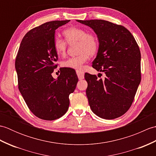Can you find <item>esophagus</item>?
Returning <instances> with one entry per match:
<instances>
[{"label": "esophagus", "mask_w": 156, "mask_h": 156, "mask_svg": "<svg viewBox=\"0 0 156 156\" xmlns=\"http://www.w3.org/2000/svg\"><path fill=\"white\" fill-rule=\"evenodd\" d=\"M76 74H77L79 80H82L84 78V73L81 70H76Z\"/></svg>", "instance_id": "1"}]
</instances>
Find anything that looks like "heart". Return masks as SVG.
Segmentation results:
<instances>
[{
  "instance_id": "obj_1",
  "label": "heart",
  "mask_w": 156,
  "mask_h": 156,
  "mask_svg": "<svg viewBox=\"0 0 156 156\" xmlns=\"http://www.w3.org/2000/svg\"><path fill=\"white\" fill-rule=\"evenodd\" d=\"M65 41L59 38H55L54 48L56 54L64 56L67 49V43L72 44L77 42L78 53L80 54L75 57H72L62 62L63 67L82 69V66L87 62L89 55H93L98 50V42L97 37L92 34L87 33L85 29L80 27H70L63 32Z\"/></svg>"
}]
</instances>
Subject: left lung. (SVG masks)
<instances>
[{
	"mask_svg": "<svg viewBox=\"0 0 156 156\" xmlns=\"http://www.w3.org/2000/svg\"><path fill=\"white\" fill-rule=\"evenodd\" d=\"M93 29L99 42L92 67L105 78L86 73L87 96L92 111L114 119L127 112L141 82V53L134 37L125 27L105 20H77Z\"/></svg>",
	"mask_w": 156,
	"mask_h": 156,
	"instance_id": "1",
	"label": "left lung"
}]
</instances>
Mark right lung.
Wrapping results in <instances>:
<instances>
[{"label": "right lung", "instance_id": "add662e5", "mask_svg": "<svg viewBox=\"0 0 156 156\" xmlns=\"http://www.w3.org/2000/svg\"><path fill=\"white\" fill-rule=\"evenodd\" d=\"M69 21H49L32 29L23 38L16 57L19 91L30 111L44 120H55L67 112L69 95L78 80L76 72L69 68L60 69L56 79L51 75L58 59L55 31Z\"/></svg>", "mask_w": 156, "mask_h": 156}]
</instances>
